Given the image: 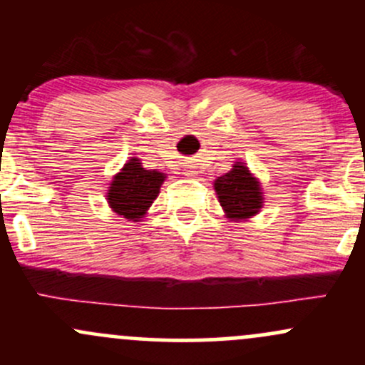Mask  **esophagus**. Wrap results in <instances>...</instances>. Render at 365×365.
<instances>
[{
    "instance_id": "1",
    "label": "esophagus",
    "mask_w": 365,
    "mask_h": 365,
    "mask_svg": "<svg viewBox=\"0 0 365 365\" xmlns=\"http://www.w3.org/2000/svg\"><path fill=\"white\" fill-rule=\"evenodd\" d=\"M197 171L194 165H187V177H195Z\"/></svg>"
}]
</instances>
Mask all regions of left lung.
Segmentation results:
<instances>
[{"label": "left lung", "mask_w": 365, "mask_h": 365, "mask_svg": "<svg viewBox=\"0 0 365 365\" xmlns=\"http://www.w3.org/2000/svg\"><path fill=\"white\" fill-rule=\"evenodd\" d=\"M215 190L226 216L232 220H245L262 207V192L259 183L244 165H235L232 171L217 177Z\"/></svg>", "instance_id": "1"}]
</instances>
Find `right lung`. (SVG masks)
<instances>
[{
  "label": "right lung",
  "mask_w": 365,
  "mask_h": 365,
  "mask_svg": "<svg viewBox=\"0 0 365 365\" xmlns=\"http://www.w3.org/2000/svg\"><path fill=\"white\" fill-rule=\"evenodd\" d=\"M165 178L159 171L142 168L139 159L132 158L111 182L108 202L116 215L137 221L158 197Z\"/></svg>",
  "instance_id": "1"
}]
</instances>
